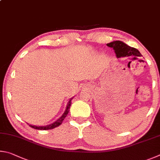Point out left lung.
<instances>
[{"instance_id":"obj_1","label":"left lung","mask_w":160,"mask_h":160,"mask_svg":"<svg viewBox=\"0 0 160 160\" xmlns=\"http://www.w3.org/2000/svg\"><path fill=\"white\" fill-rule=\"evenodd\" d=\"M110 48H112L117 58L128 57V56H137L141 57V54L138 50L131 47L121 41H114L107 44Z\"/></svg>"}]
</instances>
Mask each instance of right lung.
<instances>
[{"mask_svg":"<svg viewBox=\"0 0 160 160\" xmlns=\"http://www.w3.org/2000/svg\"><path fill=\"white\" fill-rule=\"evenodd\" d=\"M72 98H70L69 100V101H68V102H67V105L66 106V109H65V110H64V113L62 114V115L60 118L56 120L55 122L52 123V124L46 125V126H41V127H37V126H34V125H32V124H28L29 125V127H32L33 128H34V129H38V130H49V129H52V128H54L57 127H59V126L62 124V122H63L64 118L67 117V114L69 113L70 106H71V104H72Z\"/></svg>","mask_w":160,"mask_h":160,"instance_id":"1","label":"right lung"}]
</instances>
